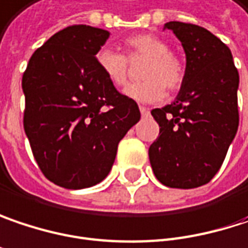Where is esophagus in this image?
Masks as SVG:
<instances>
[{
	"label": "esophagus",
	"instance_id": "obj_1",
	"mask_svg": "<svg viewBox=\"0 0 248 248\" xmlns=\"http://www.w3.org/2000/svg\"><path fill=\"white\" fill-rule=\"evenodd\" d=\"M139 110H140L142 116H149V113H150L149 108H146V106H139Z\"/></svg>",
	"mask_w": 248,
	"mask_h": 248
}]
</instances>
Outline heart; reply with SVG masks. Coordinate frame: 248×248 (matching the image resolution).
Segmentation results:
<instances>
[{"instance_id":"b5f03b06","label":"heart","mask_w":248,"mask_h":248,"mask_svg":"<svg viewBox=\"0 0 248 248\" xmlns=\"http://www.w3.org/2000/svg\"><path fill=\"white\" fill-rule=\"evenodd\" d=\"M146 59L140 69L143 80L129 85L124 93L138 102H156L165 96L166 89L176 92L183 80L186 68L176 54L170 52L169 44L153 34L133 35L124 41V55L103 48L96 55V62L113 86L122 88L130 77V63Z\"/></svg>"}]
</instances>
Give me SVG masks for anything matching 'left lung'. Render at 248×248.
Returning <instances> with one entry per match:
<instances>
[{
    "label": "left lung",
    "instance_id": "left-lung-1",
    "mask_svg": "<svg viewBox=\"0 0 248 248\" xmlns=\"http://www.w3.org/2000/svg\"><path fill=\"white\" fill-rule=\"evenodd\" d=\"M186 52V74L176 101L152 116L159 136L149 147L156 179L173 189L209 183L223 165L238 127V72L229 46L203 27L171 21Z\"/></svg>",
    "mask_w": 248,
    "mask_h": 248
}]
</instances>
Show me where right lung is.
<instances>
[{
	"instance_id": "add662e5",
	"label": "right lung",
	"mask_w": 248,
	"mask_h": 248,
	"mask_svg": "<svg viewBox=\"0 0 248 248\" xmlns=\"http://www.w3.org/2000/svg\"><path fill=\"white\" fill-rule=\"evenodd\" d=\"M109 32L69 25L39 46L22 75L24 129L44 176L85 189L112 169L118 145L140 119L138 103L101 72L96 54Z\"/></svg>"
}]
</instances>
